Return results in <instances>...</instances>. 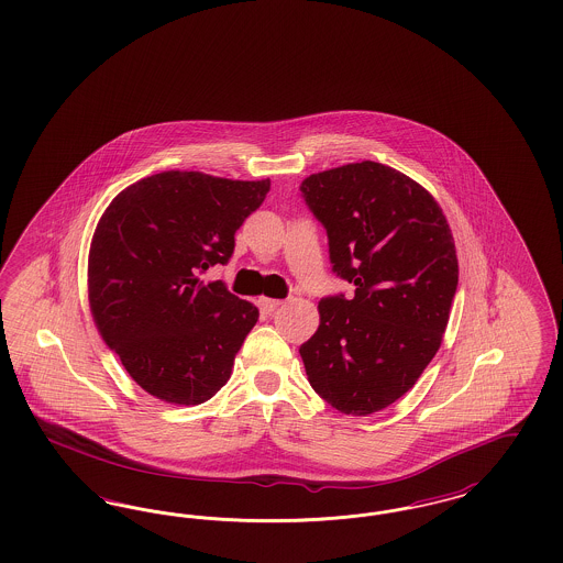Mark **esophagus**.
Wrapping results in <instances>:
<instances>
[{
	"instance_id": "34e87169",
	"label": "esophagus",
	"mask_w": 563,
	"mask_h": 563,
	"mask_svg": "<svg viewBox=\"0 0 563 563\" xmlns=\"http://www.w3.org/2000/svg\"><path fill=\"white\" fill-rule=\"evenodd\" d=\"M260 303H262V310H264V312L272 314V312L278 310L285 301H283V299H268V297H264V299H260Z\"/></svg>"
}]
</instances>
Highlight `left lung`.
I'll return each mask as SVG.
<instances>
[{"instance_id": "8db88e82", "label": "left lung", "mask_w": 563, "mask_h": 563, "mask_svg": "<svg viewBox=\"0 0 563 563\" xmlns=\"http://www.w3.org/2000/svg\"><path fill=\"white\" fill-rule=\"evenodd\" d=\"M301 197L329 236L354 297H322L320 324L301 347L316 394L366 417L396 402L435 356L459 285L449 222L423 186L362 161L312 174Z\"/></svg>"}]
</instances>
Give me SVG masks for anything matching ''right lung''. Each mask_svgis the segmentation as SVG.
Instances as JSON below:
<instances>
[{
	"instance_id": "obj_1",
	"label": "right lung",
	"mask_w": 563,
	"mask_h": 563,
	"mask_svg": "<svg viewBox=\"0 0 563 563\" xmlns=\"http://www.w3.org/2000/svg\"><path fill=\"white\" fill-rule=\"evenodd\" d=\"M271 180L163 172L114 197L91 239V316L144 391L201 405L230 379L257 308L202 274L228 264L234 232Z\"/></svg>"
}]
</instances>
